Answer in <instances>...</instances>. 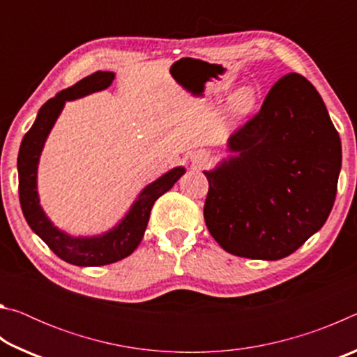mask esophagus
I'll list each match as a JSON object with an SVG mask.
<instances>
[{"instance_id": "obj_1", "label": "esophagus", "mask_w": 357, "mask_h": 357, "mask_svg": "<svg viewBox=\"0 0 357 357\" xmlns=\"http://www.w3.org/2000/svg\"><path fill=\"white\" fill-rule=\"evenodd\" d=\"M192 160H193V164H197V165H204L208 162V154L206 153H203V151H198L197 154H193L192 155Z\"/></svg>"}]
</instances>
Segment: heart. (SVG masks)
<instances>
[{
    "label": "heart",
    "mask_w": 357,
    "mask_h": 357,
    "mask_svg": "<svg viewBox=\"0 0 357 357\" xmlns=\"http://www.w3.org/2000/svg\"><path fill=\"white\" fill-rule=\"evenodd\" d=\"M258 100V93L255 88H243L234 94V98L231 99V110L234 114H247L250 113L253 108L257 105Z\"/></svg>",
    "instance_id": "1"
}]
</instances>
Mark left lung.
Segmentation results:
<instances>
[{
	"instance_id": "left-lung-1",
	"label": "left lung",
	"mask_w": 357,
	"mask_h": 357,
	"mask_svg": "<svg viewBox=\"0 0 357 357\" xmlns=\"http://www.w3.org/2000/svg\"><path fill=\"white\" fill-rule=\"evenodd\" d=\"M213 172L204 222L223 250L252 259L291 255L334 206L342 143L315 86L288 74L228 138Z\"/></svg>"
}]
</instances>
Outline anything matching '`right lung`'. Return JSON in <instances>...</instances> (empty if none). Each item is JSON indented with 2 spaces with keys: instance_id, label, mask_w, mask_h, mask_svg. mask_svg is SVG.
Segmentation results:
<instances>
[{
  "instance_id": "add662e5",
  "label": "right lung",
  "mask_w": 357,
  "mask_h": 357,
  "mask_svg": "<svg viewBox=\"0 0 357 357\" xmlns=\"http://www.w3.org/2000/svg\"><path fill=\"white\" fill-rule=\"evenodd\" d=\"M113 78V72L98 70L77 82L74 86L63 89L56 94V98L48 99L40 107L31 129L23 137L19 159H17L19 197L28 225L50 247L55 255L75 266H104L129 257L143 239L154 202L167 190H170L174 183L185 173L184 167H176L144 187L124 219L102 236L72 238L48 220L39 204L38 183H36L39 157L47 137L61 113L66 100L80 99L83 96L105 89L110 86Z\"/></svg>"
}]
</instances>
